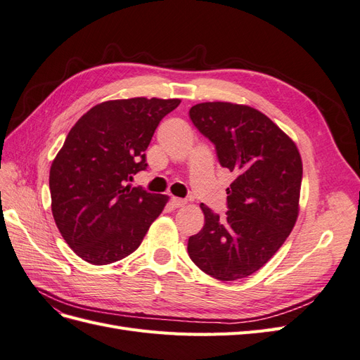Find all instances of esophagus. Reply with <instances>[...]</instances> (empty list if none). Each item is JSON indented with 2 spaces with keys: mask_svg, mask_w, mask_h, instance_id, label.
<instances>
[{
  "mask_svg": "<svg viewBox=\"0 0 360 360\" xmlns=\"http://www.w3.org/2000/svg\"><path fill=\"white\" fill-rule=\"evenodd\" d=\"M171 204H172V207H176V209H180V207H184V205H186V200H181V198H177V197H172V198H171Z\"/></svg>",
  "mask_w": 360,
  "mask_h": 360,
  "instance_id": "esophagus-1",
  "label": "esophagus"
}]
</instances>
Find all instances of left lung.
Returning a JSON list of instances; mask_svg holds the SVG:
<instances>
[{"instance_id":"1","label":"left lung","mask_w":360,"mask_h":360,"mask_svg":"<svg viewBox=\"0 0 360 360\" xmlns=\"http://www.w3.org/2000/svg\"><path fill=\"white\" fill-rule=\"evenodd\" d=\"M189 117L234 172L225 217L201 204L202 230L189 237L191 259L204 274L236 281L255 274L284 245L299 216L302 158L294 141L248 105L204 102Z\"/></svg>"}]
</instances>
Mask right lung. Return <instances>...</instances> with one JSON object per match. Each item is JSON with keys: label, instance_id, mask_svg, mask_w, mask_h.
Segmentation results:
<instances>
[{"label": "right lung", "instance_id": "obj_1", "mask_svg": "<svg viewBox=\"0 0 360 360\" xmlns=\"http://www.w3.org/2000/svg\"><path fill=\"white\" fill-rule=\"evenodd\" d=\"M180 102L106 101L70 129L49 171L51 209L63 238L86 263L111 264L132 254L167 205L168 195L127 181L147 168L151 136Z\"/></svg>", "mask_w": 360, "mask_h": 360}]
</instances>
